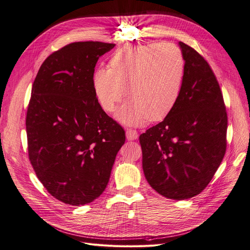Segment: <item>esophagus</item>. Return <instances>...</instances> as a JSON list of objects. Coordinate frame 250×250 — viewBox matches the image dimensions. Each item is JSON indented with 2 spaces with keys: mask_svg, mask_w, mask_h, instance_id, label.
<instances>
[{
  "mask_svg": "<svg viewBox=\"0 0 250 250\" xmlns=\"http://www.w3.org/2000/svg\"><path fill=\"white\" fill-rule=\"evenodd\" d=\"M138 137H139V134L135 130H132V129L126 130V138L128 141H134L138 139Z\"/></svg>",
  "mask_w": 250,
  "mask_h": 250,
  "instance_id": "obj_1",
  "label": "esophagus"
}]
</instances>
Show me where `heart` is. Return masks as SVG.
<instances>
[{"instance_id":"obj_1","label":"heart","mask_w":250,"mask_h":250,"mask_svg":"<svg viewBox=\"0 0 250 250\" xmlns=\"http://www.w3.org/2000/svg\"><path fill=\"white\" fill-rule=\"evenodd\" d=\"M185 59L172 43L126 46L109 60V69L94 73V92L101 107L112 112L125 94L129 98L117 113L129 126L156 122L176 106L185 80ZM125 92H124V89Z\"/></svg>"}]
</instances>
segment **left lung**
I'll return each instance as SVG.
<instances>
[{
    "instance_id": "1",
    "label": "left lung",
    "mask_w": 250,
    "mask_h": 250,
    "mask_svg": "<svg viewBox=\"0 0 250 250\" xmlns=\"http://www.w3.org/2000/svg\"><path fill=\"white\" fill-rule=\"evenodd\" d=\"M185 80L176 106L163 122L140 135L148 184L174 200L201 193L226 150L228 115L220 86L198 52L179 42Z\"/></svg>"
}]
</instances>
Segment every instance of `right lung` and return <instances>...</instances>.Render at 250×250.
Returning <instances> with one entry per match:
<instances>
[{
    "instance_id": "obj_1",
    "label": "right lung",
    "mask_w": 250,
    "mask_h": 250,
    "mask_svg": "<svg viewBox=\"0 0 250 250\" xmlns=\"http://www.w3.org/2000/svg\"><path fill=\"white\" fill-rule=\"evenodd\" d=\"M115 43L78 42L52 53L33 82L26 130L29 160L47 191L79 207L103 193L125 131L93 85L95 66Z\"/></svg>"
}]
</instances>
